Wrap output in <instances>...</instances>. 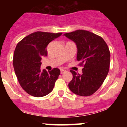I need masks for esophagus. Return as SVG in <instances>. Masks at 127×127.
Masks as SVG:
<instances>
[{
  "label": "esophagus",
  "instance_id": "34e87169",
  "mask_svg": "<svg viewBox=\"0 0 127 127\" xmlns=\"http://www.w3.org/2000/svg\"><path fill=\"white\" fill-rule=\"evenodd\" d=\"M65 71V70L64 69H60V73L61 74H63Z\"/></svg>",
  "mask_w": 127,
  "mask_h": 127
}]
</instances>
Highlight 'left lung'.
Returning <instances> with one entry per match:
<instances>
[{"label":"left lung","mask_w":127,"mask_h":127,"mask_svg":"<svg viewBox=\"0 0 127 127\" xmlns=\"http://www.w3.org/2000/svg\"><path fill=\"white\" fill-rule=\"evenodd\" d=\"M76 44L77 60L83 66L81 74L70 70L72 79L69 88L76 95L90 96L100 87L109 70L110 51L100 36L85 30L64 34Z\"/></svg>","instance_id":"8db88e82"}]
</instances>
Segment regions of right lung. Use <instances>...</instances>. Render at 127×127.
<instances>
[{
    "label": "right lung",
    "instance_id": "add662e5",
    "mask_svg": "<svg viewBox=\"0 0 127 127\" xmlns=\"http://www.w3.org/2000/svg\"><path fill=\"white\" fill-rule=\"evenodd\" d=\"M62 33L33 32L16 45L13 55V67L22 88L29 95L44 97L53 90L60 74V69L41 71V60L48 55L47 46Z\"/></svg>",
    "mask_w": 127,
    "mask_h": 127
}]
</instances>
